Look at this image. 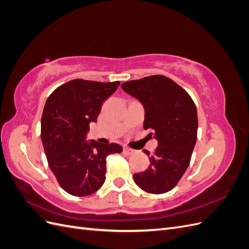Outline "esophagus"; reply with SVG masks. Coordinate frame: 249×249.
<instances>
[{
	"mask_svg": "<svg viewBox=\"0 0 249 249\" xmlns=\"http://www.w3.org/2000/svg\"><path fill=\"white\" fill-rule=\"evenodd\" d=\"M124 152L126 154V155H132L135 150L134 149H132V148H130V147H124Z\"/></svg>",
	"mask_w": 249,
	"mask_h": 249,
	"instance_id": "1",
	"label": "esophagus"
}]
</instances>
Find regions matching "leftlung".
Segmentation results:
<instances>
[{"instance_id":"1","label":"left lung","mask_w":249,"mask_h":249,"mask_svg":"<svg viewBox=\"0 0 249 249\" xmlns=\"http://www.w3.org/2000/svg\"><path fill=\"white\" fill-rule=\"evenodd\" d=\"M123 90L144 107L143 126L152 129L158 147L149 157L148 168L134 173L145 192L162 194L173 189L190 164L197 139L196 106L185 89L171 79L156 74L122 84ZM149 156L148 150H143Z\"/></svg>"}]
</instances>
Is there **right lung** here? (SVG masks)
Segmentation results:
<instances>
[{
    "label": "right lung",
    "mask_w": 249,
    "mask_h": 249,
    "mask_svg": "<svg viewBox=\"0 0 249 249\" xmlns=\"http://www.w3.org/2000/svg\"><path fill=\"white\" fill-rule=\"evenodd\" d=\"M119 84L71 80L56 88L44 105L41 141L49 166L62 189L73 196L99 190L106 179L107 157L123 152L116 143L85 141L89 124L96 122L103 103Z\"/></svg>",
    "instance_id": "add662e5"
}]
</instances>
